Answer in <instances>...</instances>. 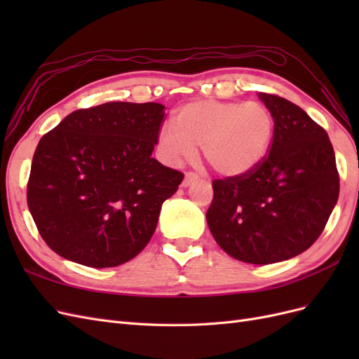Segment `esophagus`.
<instances>
[{
    "instance_id": "obj_1",
    "label": "esophagus",
    "mask_w": 359,
    "mask_h": 359,
    "mask_svg": "<svg viewBox=\"0 0 359 359\" xmlns=\"http://www.w3.org/2000/svg\"><path fill=\"white\" fill-rule=\"evenodd\" d=\"M198 180V175L196 173H193V172H187L186 175H184V181H182V187H187V186H190L191 182H194Z\"/></svg>"
}]
</instances>
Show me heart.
I'll use <instances>...</instances> for the list:
<instances>
[{
  "label": "heart",
  "mask_w": 359,
  "mask_h": 359,
  "mask_svg": "<svg viewBox=\"0 0 359 359\" xmlns=\"http://www.w3.org/2000/svg\"><path fill=\"white\" fill-rule=\"evenodd\" d=\"M274 118L259 102L193 100L178 107L173 124L157 136L161 160L180 166L201 145L205 161L222 177H241L256 169L268 154Z\"/></svg>",
  "instance_id": "obj_1"
}]
</instances>
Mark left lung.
Segmentation results:
<instances>
[{"label": "left lung", "mask_w": 359, "mask_h": 359, "mask_svg": "<svg viewBox=\"0 0 359 359\" xmlns=\"http://www.w3.org/2000/svg\"><path fill=\"white\" fill-rule=\"evenodd\" d=\"M257 95L274 118L269 154L245 175L212 181L206 222L227 255L268 265L318 240L339 199L340 178L327 132L283 97Z\"/></svg>", "instance_id": "left-lung-1"}]
</instances>
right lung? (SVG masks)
<instances>
[{"label": "right lung", "mask_w": 359, "mask_h": 359, "mask_svg": "<svg viewBox=\"0 0 359 359\" xmlns=\"http://www.w3.org/2000/svg\"><path fill=\"white\" fill-rule=\"evenodd\" d=\"M160 103L79 109L40 139L27 187L45 243L64 259L111 268L137 256L184 173L153 158Z\"/></svg>", "instance_id": "right-lung-1"}]
</instances>
